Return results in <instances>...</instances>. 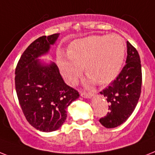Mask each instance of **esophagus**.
Returning <instances> with one entry per match:
<instances>
[{"instance_id":"34e87169","label":"esophagus","mask_w":155,"mask_h":155,"mask_svg":"<svg viewBox=\"0 0 155 155\" xmlns=\"http://www.w3.org/2000/svg\"><path fill=\"white\" fill-rule=\"evenodd\" d=\"M80 95L82 97L86 98V99H90L93 96L92 93H86V92H81L80 93Z\"/></svg>"}]
</instances>
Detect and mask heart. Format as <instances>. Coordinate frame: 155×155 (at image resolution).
I'll return each mask as SVG.
<instances>
[{"label": "heart", "mask_w": 155, "mask_h": 155, "mask_svg": "<svg viewBox=\"0 0 155 155\" xmlns=\"http://www.w3.org/2000/svg\"><path fill=\"white\" fill-rule=\"evenodd\" d=\"M124 56L125 42L120 36H91L72 43L68 54L59 58V67L71 85L79 80L84 66L89 83L106 84L119 73Z\"/></svg>", "instance_id": "1"}]
</instances>
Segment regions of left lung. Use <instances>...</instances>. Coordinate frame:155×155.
<instances>
[{"label": "left lung", "mask_w": 155, "mask_h": 155, "mask_svg": "<svg viewBox=\"0 0 155 155\" xmlns=\"http://www.w3.org/2000/svg\"><path fill=\"white\" fill-rule=\"evenodd\" d=\"M127 56L126 65L110 86L100 94L109 103V112L99 122L106 128H114L123 124L135 109L141 94L142 68L138 51L127 41Z\"/></svg>", "instance_id": "obj_1"}]
</instances>
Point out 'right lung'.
<instances>
[{"mask_svg": "<svg viewBox=\"0 0 155 155\" xmlns=\"http://www.w3.org/2000/svg\"><path fill=\"white\" fill-rule=\"evenodd\" d=\"M59 33L43 36L34 41L19 60L15 71V86L21 107L27 121L36 130H58L67 119V109L80 97L67 85L54 62L39 57L48 53Z\"/></svg>", "mask_w": 155, "mask_h": 155, "instance_id": "1", "label": "right lung"}]
</instances>
